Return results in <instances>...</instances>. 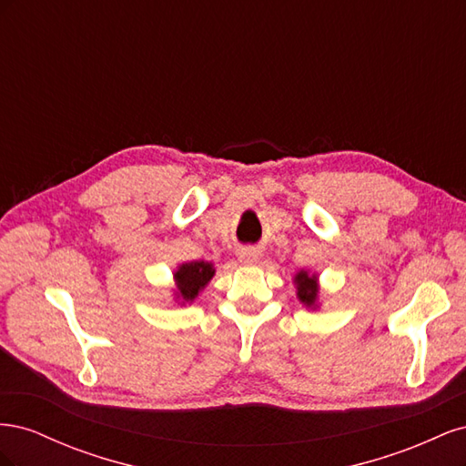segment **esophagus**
Here are the masks:
<instances>
[{
	"mask_svg": "<svg viewBox=\"0 0 466 466\" xmlns=\"http://www.w3.org/2000/svg\"><path fill=\"white\" fill-rule=\"evenodd\" d=\"M237 258L241 264L250 266V264H257L260 260V252L257 248H241L237 252Z\"/></svg>",
	"mask_w": 466,
	"mask_h": 466,
	"instance_id": "34e87169",
	"label": "esophagus"
}]
</instances>
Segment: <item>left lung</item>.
<instances>
[{
  "mask_svg": "<svg viewBox=\"0 0 466 466\" xmlns=\"http://www.w3.org/2000/svg\"><path fill=\"white\" fill-rule=\"evenodd\" d=\"M293 284L295 289H298V299L307 307V309H319L320 307V295H319V276L311 274L309 270H299L293 276Z\"/></svg>",
  "mask_w": 466,
  "mask_h": 466,
  "instance_id": "1",
  "label": "left lung"
}]
</instances>
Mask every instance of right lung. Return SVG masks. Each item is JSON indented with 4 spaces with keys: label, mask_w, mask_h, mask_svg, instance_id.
<instances>
[{
    "label": "right lung",
    "mask_w": 466,
    "mask_h": 466,
    "mask_svg": "<svg viewBox=\"0 0 466 466\" xmlns=\"http://www.w3.org/2000/svg\"><path fill=\"white\" fill-rule=\"evenodd\" d=\"M214 276H216V268L208 260H192V262L178 264L177 270L173 272L175 303L190 305L206 289V286Z\"/></svg>",
    "instance_id": "1"
}]
</instances>
